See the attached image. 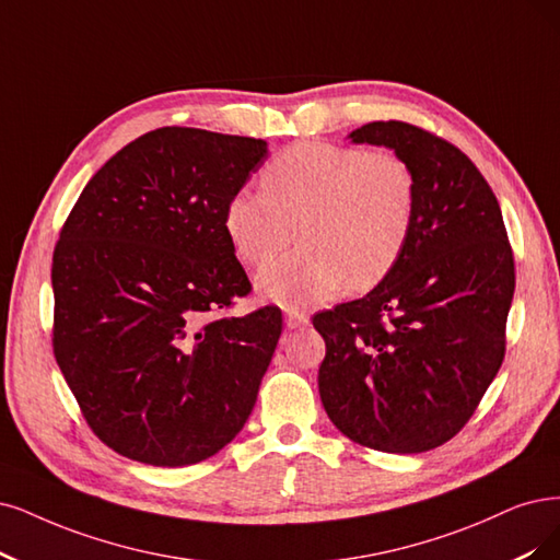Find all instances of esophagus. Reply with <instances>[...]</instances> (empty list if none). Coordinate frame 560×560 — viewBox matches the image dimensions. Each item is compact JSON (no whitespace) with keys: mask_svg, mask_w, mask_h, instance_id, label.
Returning <instances> with one entry per match:
<instances>
[{"mask_svg":"<svg viewBox=\"0 0 560 560\" xmlns=\"http://www.w3.org/2000/svg\"><path fill=\"white\" fill-rule=\"evenodd\" d=\"M285 325L291 329H298V327H304L308 325V314L306 312H300V308H285Z\"/></svg>","mask_w":560,"mask_h":560,"instance_id":"esophagus-1","label":"esophagus"}]
</instances>
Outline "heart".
<instances>
[{
  "label": "heart",
  "instance_id": "1",
  "mask_svg": "<svg viewBox=\"0 0 560 560\" xmlns=\"http://www.w3.org/2000/svg\"><path fill=\"white\" fill-rule=\"evenodd\" d=\"M260 191H240L223 225L242 262L260 267L295 240L302 246L258 275L279 304H306L385 281L418 219V179L392 150L325 140L288 144L265 163Z\"/></svg>",
  "mask_w": 560,
  "mask_h": 560
}]
</instances>
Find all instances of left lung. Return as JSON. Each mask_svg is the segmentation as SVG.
Wrapping results in <instances>:
<instances>
[{"label":"left lung","instance_id":"8db88e82","mask_svg":"<svg viewBox=\"0 0 560 560\" xmlns=\"http://www.w3.org/2000/svg\"><path fill=\"white\" fill-rule=\"evenodd\" d=\"M418 179V219L392 275L314 316L325 339L327 418L364 447L418 454L457 436L505 358L514 256L499 200L452 142L408 121H371Z\"/></svg>","mask_w":560,"mask_h":560}]
</instances>
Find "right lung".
Masks as SVG:
<instances>
[{
    "mask_svg": "<svg viewBox=\"0 0 560 560\" xmlns=\"http://www.w3.org/2000/svg\"><path fill=\"white\" fill-rule=\"evenodd\" d=\"M267 142L163 127L88 182L52 254V353L98 441L177 468L231 443L256 406L281 308L252 293L223 212Z\"/></svg>",
    "mask_w": 560,
    "mask_h": 560,
    "instance_id": "obj_1",
    "label": "right lung"
}]
</instances>
